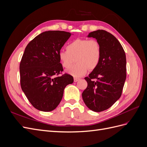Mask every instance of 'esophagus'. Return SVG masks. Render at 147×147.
Segmentation results:
<instances>
[{"mask_svg":"<svg viewBox=\"0 0 147 147\" xmlns=\"http://www.w3.org/2000/svg\"><path fill=\"white\" fill-rule=\"evenodd\" d=\"M79 78H75V77H74V82H78V80H79Z\"/></svg>","mask_w":147,"mask_h":147,"instance_id":"obj_1","label":"esophagus"}]
</instances>
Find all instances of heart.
I'll use <instances>...</instances> for the list:
<instances>
[{
  "label": "heart",
  "mask_w": 147,
  "mask_h": 147,
  "mask_svg": "<svg viewBox=\"0 0 147 147\" xmlns=\"http://www.w3.org/2000/svg\"><path fill=\"white\" fill-rule=\"evenodd\" d=\"M66 51L58 53L60 63L65 69L70 68L67 73L74 77H80L87 72L88 69L92 70L98 66L101 58L102 51L99 42L95 39L78 38L69 43Z\"/></svg>",
  "instance_id": "heart-1"
}]
</instances>
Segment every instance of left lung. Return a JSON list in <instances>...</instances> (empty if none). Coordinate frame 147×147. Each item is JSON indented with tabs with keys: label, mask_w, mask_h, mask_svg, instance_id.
<instances>
[{
	"label": "left lung",
	"mask_w": 147,
	"mask_h": 147,
	"mask_svg": "<svg viewBox=\"0 0 147 147\" xmlns=\"http://www.w3.org/2000/svg\"><path fill=\"white\" fill-rule=\"evenodd\" d=\"M88 37L99 42L102 55L98 66L84 78L88 86L82 97L89 109L100 112L109 109L121 96L126 78V54L117 38L106 30L93 31Z\"/></svg>",
	"instance_id": "left-lung-1"
}]
</instances>
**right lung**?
I'll list each match as a JSON object with an SVG mask.
<instances>
[{"instance_id":"add662e5","label":"right lung","mask_w":147,"mask_h":147,"mask_svg":"<svg viewBox=\"0 0 147 147\" xmlns=\"http://www.w3.org/2000/svg\"><path fill=\"white\" fill-rule=\"evenodd\" d=\"M70 35L65 31H45L25 48L20 65L21 86L30 104L38 110L55 109L65 86L74 82L69 74L58 76L63 71L58 53Z\"/></svg>"}]
</instances>
